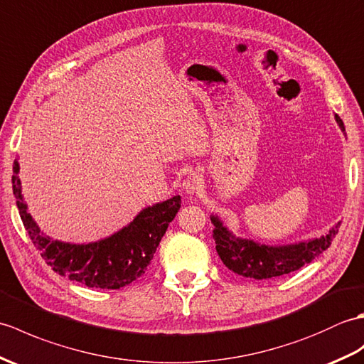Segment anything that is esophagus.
Listing matches in <instances>:
<instances>
[{
	"mask_svg": "<svg viewBox=\"0 0 364 364\" xmlns=\"http://www.w3.org/2000/svg\"><path fill=\"white\" fill-rule=\"evenodd\" d=\"M182 188L185 193H188V195H195V193H199L204 188L203 177H200L198 173L188 174L182 182Z\"/></svg>",
	"mask_w": 364,
	"mask_h": 364,
	"instance_id": "esophagus-1",
	"label": "esophagus"
}]
</instances>
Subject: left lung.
<instances>
[{"instance_id": "obj_1", "label": "left lung", "mask_w": 364, "mask_h": 364, "mask_svg": "<svg viewBox=\"0 0 364 364\" xmlns=\"http://www.w3.org/2000/svg\"><path fill=\"white\" fill-rule=\"evenodd\" d=\"M335 118L344 131L341 118L338 115H335ZM212 223L215 225L213 240L216 243V252L223 263L238 276L255 280L276 279L301 269L332 245L338 233V225H335L332 230H328L327 235H322L321 238L288 246H268L255 243L254 240L233 237L218 216H212Z\"/></svg>"}]
</instances>
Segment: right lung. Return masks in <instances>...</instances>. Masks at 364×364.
Segmentation results:
<instances>
[{
	"instance_id": "right-lung-1",
	"label": "right lung",
	"mask_w": 364,
	"mask_h": 364,
	"mask_svg": "<svg viewBox=\"0 0 364 364\" xmlns=\"http://www.w3.org/2000/svg\"><path fill=\"white\" fill-rule=\"evenodd\" d=\"M18 161H14L12 188L24 229L43 260L70 280L88 288L118 289L144 274L154 257L168 224L181 208V196L141 210L135 220L109 238L88 245H71L51 240L40 232L23 203Z\"/></svg>"
}]
</instances>
